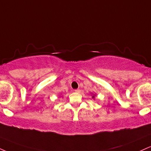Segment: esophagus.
<instances>
[{
    "mask_svg": "<svg viewBox=\"0 0 151 151\" xmlns=\"http://www.w3.org/2000/svg\"><path fill=\"white\" fill-rule=\"evenodd\" d=\"M75 91L76 93H80L81 91H80V89H76L75 91Z\"/></svg>",
    "mask_w": 151,
    "mask_h": 151,
    "instance_id": "esophagus-1",
    "label": "esophagus"
}]
</instances>
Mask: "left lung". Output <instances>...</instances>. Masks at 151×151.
Listing matches in <instances>:
<instances>
[{
  "label": "left lung",
  "instance_id": "1",
  "mask_svg": "<svg viewBox=\"0 0 151 151\" xmlns=\"http://www.w3.org/2000/svg\"><path fill=\"white\" fill-rule=\"evenodd\" d=\"M95 97H96V95H94V94L92 93V99H95Z\"/></svg>",
  "mask_w": 151,
  "mask_h": 151
}]
</instances>
